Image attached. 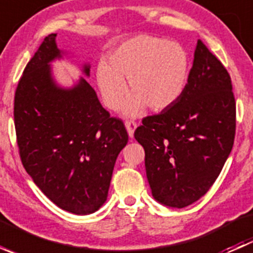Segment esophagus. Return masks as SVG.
<instances>
[{"mask_svg": "<svg viewBox=\"0 0 253 253\" xmlns=\"http://www.w3.org/2000/svg\"><path fill=\"white\" fill-rule=\"evenodd\" d=\"M125 126H126L127 133H128V136L132 138L134 134V129L137 128V124L134 121H126L125 122Z\"/></svg>", "mask_w": 253, "mask_h": 253, "instance_id": "esophagus-1", "label": "esophagus"}]
</instances>
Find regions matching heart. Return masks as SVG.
<instances>
[{
    "instance_id": "b5f03b06",
    "label": "heart",
    "mask_w": 253,
    "mask_h": 253,
    "mask_svg": "<svg viewBox=\"0 0 253 253\" xmlns=\"http://www.w3.org/2000/svg\"><path fill=\"white\" fill-rule=\"evenodd\" d=\"M188 56L177 42L152 35H136L117 45L109 53L108 63L96 68V84L104 103L116 110L127 93L132 95L124 111L136 117L149 106L160 112L171 108L182 95L188 78Z\"/></svg>"
}]
</instances>
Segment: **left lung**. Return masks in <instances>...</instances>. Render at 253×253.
<instances>
[{"label": "left lung", "instance_id": "1", "mask_svg": "<svg viewBox=\"0 0 253 253\" xmlns=\"http://www.w3.org/2000/svg\"><path fill=\"white\" fill-rule=\"evenodd\" d=\"M142 124L134 138L154 200L185 208L205 196L233 149L236 105L228 71L201 40L182 95Z\"/></svg>", "mask_w": 253, "mask_h": 253}]
</instances>
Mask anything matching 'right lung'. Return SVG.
I'll use <instances>...</instances> for the list:
<instances>
[{
    "mask_svg": "<svg viewBox=\"0 0 253 253\" xmlns=\"http://www.w3.org/2000/svg\"><path fill=\"white\" fill-rule=\"evenodd\" d=\"M50 34L28 62L14 96V126L23 167L63 211L86 215L108 198L115 162L128 142L121 120L110 117L83 77L58 85L51 62L65 55ZM82 72L89 77L90 65Z\"/></svg>",
    "mask_w": 253,
    "mask_h": 253,
    "instance_id": "right-lung-1",
    "label": "right lung"
}]
</instances>
